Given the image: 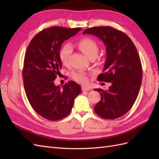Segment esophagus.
Segmentation results:
<instances>
[{
  "label": "esophagus",
  "instance_id": "1",
  "mask_svg": "<svg viewBox=\"0 0 159 159\" xmlns=\"http://www.w3.org/2000/svg\"><path fill=\"white\" fill-rule=\"evenodd\" d=\"M81 90H82L83 91H89V89L85 87V86H82V87H81Z\"/></svg>",
  "mask_w": 159,
  "mask_h": 159
}]
</instances>
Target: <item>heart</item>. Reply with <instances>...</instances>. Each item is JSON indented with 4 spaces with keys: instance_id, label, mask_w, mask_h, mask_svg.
<instances>
[{
    "instance_id": "heart-1",
    "label": "heart",
    "mask_w": 159,
    "mask_h": 159,
    "mask_svg": "<svg viewBox=\"0 0 159 159\" xmlns=\"http://www.w3.org/2000/svg\"><path fill=\"white\" fill-rule=\"evenodd\" d=\"M78 48L84 54L87 56L89 59L91 57H95L98 54V46L97 42H96L92 38H84L81 39L78 44ZM71 46L69 44H66L62 46L60 50V61L64 64H68L69 61L70 56L71 54ZM72 78H73L76 81L81 84H85L88 82V78L86 74L84 72H74L71 74Z\"/></svg>"
}]
</instances>
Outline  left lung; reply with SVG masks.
Returning a JSON list of instances; mask_svg holds the SVG:
<instances>
[{"mask_svg":"<svg viewBox=\"0 0 159 159\" xmlns=\"http://www.w3.org/2000/svg\"><path fill=\"white\" fill-rule=\"evenodd\" d=\"M85 34L97 36L104 43L107 56L103 73L98 80L111 82L107 91L95 89L101 95L95 112L103 119L119 118L131 109L140 90L143 70L137 50L127 35L112 27L90 28Z\"/></svg>","mask_w":159,"mask_h":159,"instance_id":"obj_1","label":"left lung"}]
</instances>
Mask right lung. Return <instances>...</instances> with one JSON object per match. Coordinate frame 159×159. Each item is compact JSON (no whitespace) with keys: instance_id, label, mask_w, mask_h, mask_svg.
Returning <instances> with one entry per match:
<instances>
[{"instance_id":"right-lung-1","label":"right lung","mask_w":159,"mask_h":159,"mask_svg":"<svg viewBox=\"0 0 159 159\" xmlns=\"http://www.w3.org/2000/svg\"><path fill=\"white\" fill-rule=\"evenodd\" d=\"M81 30L50 27L37 34L27 48L22 70L26 97L35 111L48 120L57 121L66 117L81 93V86L74 81L62 88L54 81L61 68L59 55L61 44Z\"/></svg>"}]
</instances>
